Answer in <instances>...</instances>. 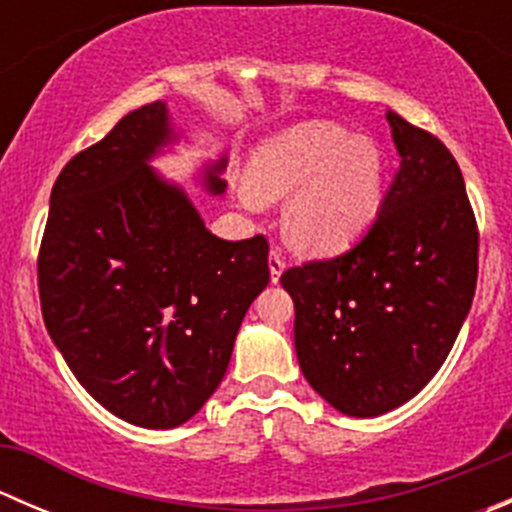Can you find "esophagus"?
<instances>
[{
	"label": "esophagus",
	"mask_w": 512,
	"mask_h": 512,
	"mask_svg": "<svg viewBox=\"0 0 512 512\" xmlns=\"http://www.w3.org/2000/svg\"><path fill=\"white\" fill-rule=\"evenodd\" d=\"M267 265H270V277H272V282H280V275L282 272H285V260H282V252H280V247H272L270 250V262H267Z\"/></svg>",
	"instance_id": "1"
}]
</instances>
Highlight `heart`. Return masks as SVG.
Wrapping results in <instances>:
<instances>
[{"mask_svg":"<svg viewBox=\"0 0 512 512\" xmlns=\"http://www.w3.org/2000/svg\"><path fill=\"white\" fill-rule=\"evenodd\" d=\"M290 198L282 230L294 250L332 257L354 247L384 208L386 163L376 141L329 121H307L267 138L237 183L247 210Z\"/></svg>","mask_w":512,"mask_h":512,"instance_id":"b5f03b06","label":"heart"}]
</instances>
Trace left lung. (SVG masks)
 <instances>
[{
  "label": "left lung",
  "mask_w": 512,
  "mask_h": 512,
  "mask_svg": "<svg viewBox=\"0 0 512 512\" xmlns=\"http://www.w3.org/2000/svg\"><path fill=\"white\" fill-rule=\"evenodd\" d=\"M386 121L401 165L374 227L344 255L280 277L304 379L354 418L389 414L433 379L478 280V227L456 158L399 113Z\"/></svg>",
  "instance_id": "8db88e82"
}]
</instances>
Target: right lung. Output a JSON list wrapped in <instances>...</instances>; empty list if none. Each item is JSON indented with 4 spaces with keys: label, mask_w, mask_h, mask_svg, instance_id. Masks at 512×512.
Segmentation results:
<instances>
[{
    "label": "right lung",
    "mask_w": 512,
    "mask_h": 512,
    "mask_svg": "<svg viewBox=\"0 0 512 512\" xmlns=\"http://www.w3.org/2000/svg\"><path fill=\"white\" fill-rule=\"evenodd\" d=\"M183 138L168 103L136 108L56 178L39 252L46 332L113 416L175 428L215 394L245 312L270 282L265 237L220 240L151 165ZM227 156L198 183L225 195Z\"/></svg>",
    "instance_id": "right-lung-1"
}]
</instances>
